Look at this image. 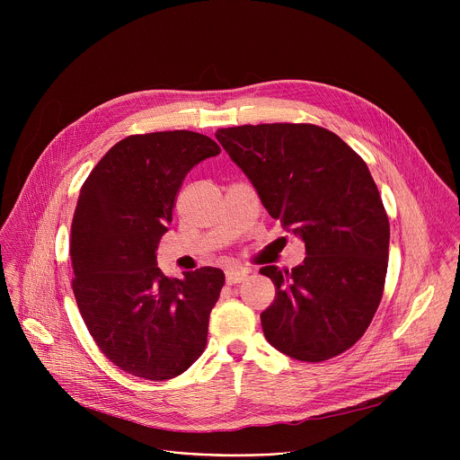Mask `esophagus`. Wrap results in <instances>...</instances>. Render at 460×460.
Segmentation results:
<instances>
[{
  "label": "esophagus",
  "instance_id": "34e87169",
  "mask_svg": "<svg viewBox=\"0 0 460 460\" xmlns=\"http://www.w3.org/2000/svg\"><path fill=\"white\" fill-rule=\"evenodd\" d=\"M247 275H249L247 270H242V268H229V270L226 271V282H227L229 286L240 284V282H243V280L247 279Z\"/></svg>",
  "mask_w": 460,
  "mask_h": 460
}]
</instances>
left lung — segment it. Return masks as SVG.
<instances>
[{
  "mask_svg": "<svg viewBox=\"0 0 460 460\" xmlns=\"http://www.w3.org/2000/svg\"><path fill=\"white\" fill-rule=\"evenodd\" d=\"M273 218L305 242L300 266L260 273L275 302L260 314L268 342L302 362L355 346L382 300L389 220L366 162L313 123H260L217 130Z\"/></svg>",
  "mask_w": 460,
  "mask_h": 460,
  "instance_id": "left-lung-1",
  "label": "left lung"
}]
</instances>
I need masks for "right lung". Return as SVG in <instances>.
<instances>
[{
  "instance_id": "1",
  "label": "right lung",
  "mask_w": 460,
  "mask_h": 460,
  "mask_svg": "<svg viewBox=\"0 0 460 460\" xmlns=\"http://www.w3.org/2000/svg\"><path fill=\"white\" fill-rule=\"evenodd\" d=\"M220 147L192 130L130 135L84 181L71 226L73 291L100 351L119 369L169 380L208 344L226 277L217 268L171 279L156 268L185 174Z\"/></svg>"
}]
</instances>
